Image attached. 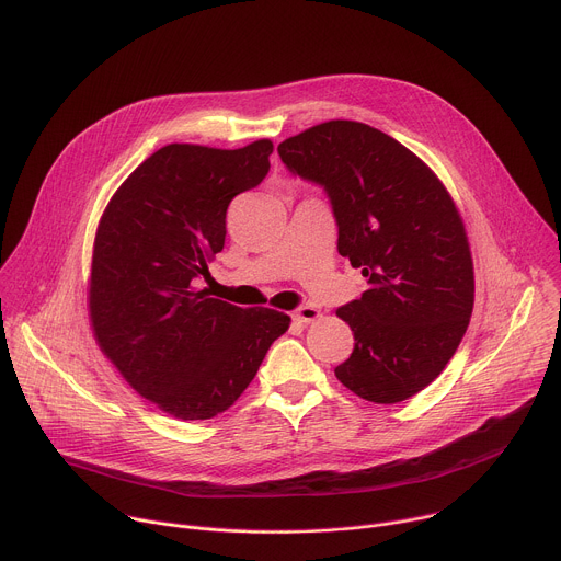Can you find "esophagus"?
I'll list each match as a JSON object with an SVG mask.
<instances>
[{
	"label": "esophagus",
	"instance_id": "34e87169",
	"mask_svg": "<svg viewBox=\"0 0 561 561\" xmlns=\"http://www.w3.org/2000/svg\"><path fill=\"white\" fill-rule=\"evenodd\" d=\"M319 317V310L314 306H299L295 312H293V322L295 324H310L314 322V319Z\"/></svg>",
	"mask_w": 561,
	"mask_h": 561
}]
</instances>
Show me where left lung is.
<instances>
[{
	"instance_id": "8db88e82",
	"label": "left lung",
	"mask_w": 561,
	"mask_h": 561,
	"mask_svg": "<svg viewBox=\"0 0 561 561\" xmlns=\"http://www.w3.org/2000/svg\"><path fill=\"white\" fill-rule=\"evenodd\" d=\"M277 152L324 188L337 251L368 279L337 308L355 335L337 379L368 402H404L446 368L472 312V260L448 191L407 146L359 122L312 126Z\"/></svg>"
}]
</instances>
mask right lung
Listing matches in <instances>:
<instances>
[{"label": "right lung", "instance_id": "obj_1", "mask_svg": "<svg viewBox=\"0 0 561 561\" xmlns=\"http://www.w3.org/2000/svg\"><path fill=\"white\" fill-rule=\"evenodd\" d=\"M273 141L169 144L113 195L98 228L91 322L100 348L159 411L210 420L237 402L290 317L208 297L234 195L268 175Z\"/></svg>", "mask_w": 561, "mask_h": 561}]
</instances>
